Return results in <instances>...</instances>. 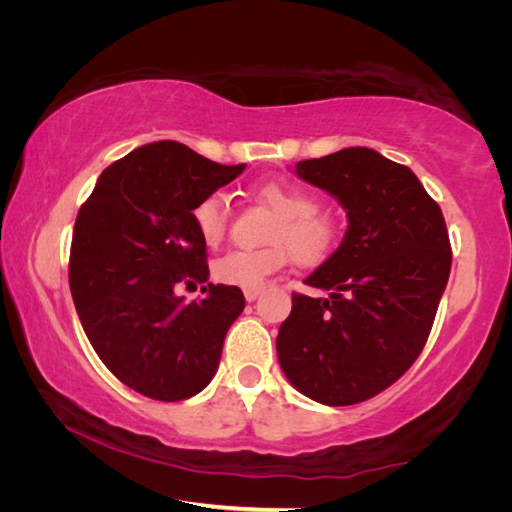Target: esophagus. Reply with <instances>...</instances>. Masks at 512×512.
I'll return each mask as SVG.
<instances>
[{"label":"esophagus","instance_id":"obj_1","mask_svg":"<svg viewBox=\"0 0 512 512\" xmlns=\"http://www.w3.org/2000/svg\"><path fill=\"white\" fill-rule=\"evenodd\" d=\"M259 293H262V287H257V289H244V298H246L248 302H253V300H257Z\"/></svg>","mask_w":512,"mask_h":512}]
</instances>
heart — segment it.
I'll return each mask as SVG.
<instances>
[{
  "mask_svg": "<svg viewBox=\"0 0 512 512\" xmlns=\"http://www.w3.org/2000/svg\"><path fill=\"white\" fill-rule=\"evenodd\" d=\"M255 198L271 210L277 221L266 235L262 250H232L216 259L214 280L228 287L257 289L280 268L287 266L289 253L302 268L327 262L339 246V228L329 216L318 212V198L287 183H264L255 187ZM194 225L210 248H216L228 232V205L221 194L205 196L194 207Z\"/></svg>",
  "mask_w": 512,
  "mask_h": 512,
  "instance_id": "obj_1",
  "label": "heart"
}]
</instances>
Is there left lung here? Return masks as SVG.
<instances>
[{"mask_svg":"<svg viewBox=\"0 0 512 512\" xmlns=\"http://www.w3.org/2000/svg\"><path fill=\"white\" fill-rule=\"evenodd\" d=\"M296 171L348 212L341 246L293 293L277 359L302 395L327 406L366 402L420 357L452 271L440 205L404 164L352 146Z\"/></svg>","mask_w":512,"mask_h":512,"instance_id":"8db88e82","label":"left lung"}]
</instances>
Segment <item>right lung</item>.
<instances>
[{
	"label": "right lung",
	"mask_w": 512,
	"mask_h": 512,
	"mask_svg": "<svg viewBox=\"0 0 512 512\" xmlns=\"http://www.w3.org/2000/svg\"><path fill=\"white\" fill-rule=\"evenodd\" d=\"M244 169L180 142H153L103 169L76 216L69 289L85 336L121 384L151 400L201 393L246 307L239 287L207 282L192 216ZM180 281L203 283L206 296L185 303L172 293Z\"/></svg>",
	"instance_id": "right-lung-1"
}]
</instances>
